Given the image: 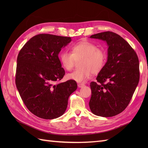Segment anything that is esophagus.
<instances>
[{"instance_id": "34e87169", "label": "esophagus", "mask_w": 148, "mask_h": 148, "mask_svg": "<svg viewBox=\"0 0 148 148\" xmlns=\"http://www.w3.org/2000/svg\"><path fill=\"white\" fill-rule=\"evenodd\" d=\"M77 86H78V87H79V88H82V87H83L84 86V84H83V83H78L77 84Z\"/></svg>"}]
</instances>
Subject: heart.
I'll list each match as a JSON object with an SVG mask.
<instances>
[{
	"mask_svg": "<svg viewBox=\"0 0 148 148\" xmlns=\"http://www.w3.org/2000/svg\"><path fill=\"white\" fill-rule=\"evenodd\" d=\"M72 53L64 50L60 54V61L66 71L73 69L76 60L82 58L79 69L67 75L69 79L83 83L90 79L92 73H98L103 69L107 60L104 50L88 40L78 42L71 47Z\"/></svg>",
	"mask_w": 148,
	"mask_h": 148,
	"instance_id": "obj_1",
	"label": "heart"
}]
</instances>
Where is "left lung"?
Wrapping results in <instances>:
<instances>
[{
    "label": "left lung",
    "mask_w": 148,
    "mask_h": 148,
    "mask_svg": "<svg viewBox=\"0 0 148 148\" xmlns=\"http://www.w3.org/2000/svg\"><path fill=\"white\" fill-rule=\"evenodd\" d=\"M90 38L108 44V61L91 82L89 106L94 114L112 117L126 109L139 81V62L134 49L123 38L112 32L98 33Z\"/></svg>",
    "instance_id": "left-lung-1"
}]
</instances>
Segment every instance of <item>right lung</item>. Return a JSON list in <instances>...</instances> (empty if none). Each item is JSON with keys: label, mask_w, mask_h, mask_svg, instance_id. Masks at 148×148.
<instances>
[{"label": "right lung", "mask_w": 148, "mask_h": 148, "mask_svg": "<svg viewBox=\"0 0 148 148\" xmlns=\"http://www.w3.org/2000/svg\"><path fill=\"white\" fill-rule=\"evenodd\" d=\"M70 37L40 34L19 52L15 83L27 109L37 117L51 119L65 112L69 97L77 89L75 81L55 84L65 74L58 58Z\"/></svg>", "instance_id": "add662e5"}]
</instances>
